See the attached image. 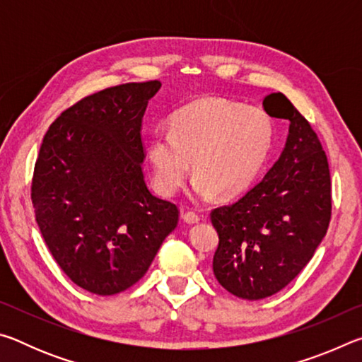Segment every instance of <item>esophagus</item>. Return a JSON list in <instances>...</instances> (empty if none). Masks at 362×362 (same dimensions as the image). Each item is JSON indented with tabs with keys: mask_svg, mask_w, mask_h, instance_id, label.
I'll list each match as a JSON object with an SVG mask.
<instances>
[{
	"mask_svg": "<svg viewBox=\"0 0 362 362\" xmlns=\"http://www.w3.org/2000/svg\"><path fill=\"white\" fill-rule=\"evenodd\" d=\"M182 217H183V222L188 223V225H194L201 220V217L196 212H185Z\"/></svg>",
	"mask_w": 362,
	"mask_h": 362,
	"instance_id": "obj_1",
	"label": "esophagus"
}]
</instances>
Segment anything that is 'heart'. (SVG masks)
<instances>
[{"label": "heart", "mask_w": 362, "mask_h": 362, "mask_svg": "<svg viewBox=\"0 0 362 362\" xmlns=\"http://www.w3.org/2000/svg\"><path fill=\"white\" fill-rule=\"evenodd\" d=\"M274 124L262 108L218 97H203L170 118V129L148 140L153 182L170 196L192 170L193 193L209 199L217 192L235 196L246 189L265 166L273 148Z\"/></svg>", "instance_id": "obj_1"}]
</instances>
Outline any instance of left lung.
I'll return each instance as SVG.
<instances>
[{"label":"left lung","instance_id":"8db88e82","mask_svg":"<svg viewBox=\"0 0 362 362\" xmlns=\"http://www.w3.org/2000/svg\"><path fill=\"white\" fill-rule=\"evenodd\" d=\"M263 108L289 119L284 148L254 188L211 214L218 233L214 274L246 300L273 296L302 272L326 236L332 211L327 156L310 122L281 93L267 95Z\"/></svg>","mask_w":362,"mask_h":362}]
</instances>
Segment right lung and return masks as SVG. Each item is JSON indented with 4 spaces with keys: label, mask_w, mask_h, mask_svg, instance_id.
<instances>
[{
    "label": "right lung",
    "mask_w": 362,
    "mask_h": 362,
    "mask_svg": "<svg viewBox=\"0 0 362 362\" xmlns=\"http://www.w3.org/2000/svg\"><path fill=\"white\" fill-rule=\"evenodd\" d=\"M159 81L84 97L52 122L32 182L36 223L73 283L97 296L129 289L150 268L179 209L145 183L142 118Z\"/></svg>",
    "instance_id": "1"
}]
</instances>
